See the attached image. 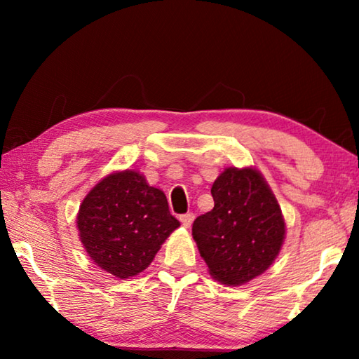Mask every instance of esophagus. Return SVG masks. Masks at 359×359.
Returning <instances> with one entry per match:
<instances>
[{
    "label": "esophagus",
    "instance_id": "1",
    "mask_svg": "<svg viewBox=\"0 0 359 359\" xmlns=\"http://www.w3.org/2000/svg\"><path fill=\"white\" fill-rule=\"evenodd\" d=\"M193 220H194V215H193V214H184V215H180V223L184 224L185 228H190Z\"/></svg>",
    "mask_w": 359,
    "mask_h": 359
}]
</instances>
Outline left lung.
I'll return each mask as SVG.
<instances>
[{"mask_svg":"<svg viewBox=\"0 0 359 359\" xmlns=\"http://www.w3.org/2000/svg\"><path fill=\"white\" fill-rule=\"evenodd\" d=\"M214 209L193 223V239L209 274L241 287L269 269L287 224L276 194L258 169L226 168L212 185Z\"/></svg>","mask_w":359,"mask_h":359,"instance_id":"1","label":"left lung"}]
</instances>
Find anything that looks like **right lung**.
<instances>
[{"label": "right lung", "mask_w": 359, "mask_h": 359, "mask_svg": "<svg viewBox=\"0 0 359 359\" xmlns=\"http://www.w3.org/2000/svg\"><path fill=\"white\" fill-rule=\"evenodd\" d=\"M77 229L93 263L117 278L147 269L172 231L166 194L135 169L115 171L87 193L77 212Z\"/></svg>", "instance_id": "add662e5"}]
</instances>
